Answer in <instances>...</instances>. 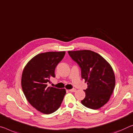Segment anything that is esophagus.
Instances as JSON below:
<instances>
[{
  "label": "esophagus",
  "instance_id": "1",
  "mask_svg": "<svg viewBox=\"0 0 133 133\" xmlns=\"http://www.w3.org/2000/svg\"><path fill=\"white\" fill-rule=\"evenodd\" d=\"M69 91L70 92H75L76 91V89H75V88H73V89H70L69 90Z\"/></svg>",
  "mask_w": 133,
  "mask_h": 133
}]
</instances>
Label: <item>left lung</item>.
I'll return each instance as SVG.
<instances>
[{"label":"left lung","mask_w":133,"mask_h":133,"mask_svg":"<svg viewBox=\"0 0 133 133\" xmlns=\"http://www.w3.org/2000/svg\"><path fill=\"white\" fill-rule=\"evenodd\" d=\"M71 58L81 69L82 79L87 82L86 96L81 101L87 108L98 109L108 102L115 85V77L109 63L90 50L69 51Z\"/></svg>","instance_id":"1"}]
</instances>
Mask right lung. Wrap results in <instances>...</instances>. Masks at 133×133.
I'll return each mask as SVG.
<instances>
[{
	"instance_id": "1",
	"label": "right lung",
	"mask_w": 133,
	"mask_h": 133,
	"mask_svg": "<svg viewBox=\"0 0 133 133\" xmlns=\"http://www.w3.org/2000/svg\"><path fill=\"white\" fill-rule=\"evenodd\" d=\"M66 52H46L37 54L25 66L21 79L24 94L29 104L39 112L50 114L55 112L66 94L65 89L48 86L50 79Z\"/></svg>"
}]
</instances>
